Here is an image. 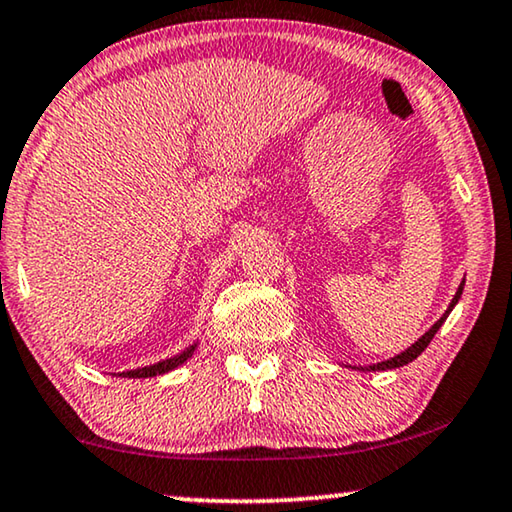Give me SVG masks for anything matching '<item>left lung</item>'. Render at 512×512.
Masks as SVG:
<instances>
[{"label":"left lung","instance_id":"obj_1","mask_svg":"<svg viewBox=\"0 0 512 512\" xmlns=\"http://www.w3.org/2000/svg\"><path fill=\"white\" fill-rule=\"evenodd\" d=\"M462 289H464V280L460 282V287H457V292H455V296H453V301H451V305H448L446 308V312L444 315H441L437 322H434L430 329H427L421 338H418L414 345L411 347H407L404 349V352H400V354H395V356H391V358H386V361H379V363H372V365H347V368H352V370H361V372H384V370H395V368H402V365H407V363H411L414 361V358H418L421 356L423 352H425V347L430 345L432 342V338L434 335H437V331L441 329V326H444V322H446V317L451 315L453 312V308L457 305V301H460V296H462Z\"/></svg>","mask_w":512,"mask_h":512}]
</instances>
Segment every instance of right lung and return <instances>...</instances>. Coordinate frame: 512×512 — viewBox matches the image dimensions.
Listing matches in <instances>:
<instances>
[{
	"mask_svg": "<svg viewBox=\"0 0 512 512\" xmlns=\"http://www.w3.org/2000/svg\"><path fill=\"white\" fill-rule=\"evenodd\" d=\"M197 345H200V342H195V345H190L188 349H183L181 354H177V356H170V358H163V361H158V363H154V365H144V368H135V370L119 372V377H128V379H144V377L165 375V372L177 370L179 365H183L186 361H190V358H193V354L197 352Z\"/></svg>",
	"mask_w": 512,
	"mask_h": 512,
	"instance_id": "obj_1",
	"label": "right lung"
}]
</instances>
